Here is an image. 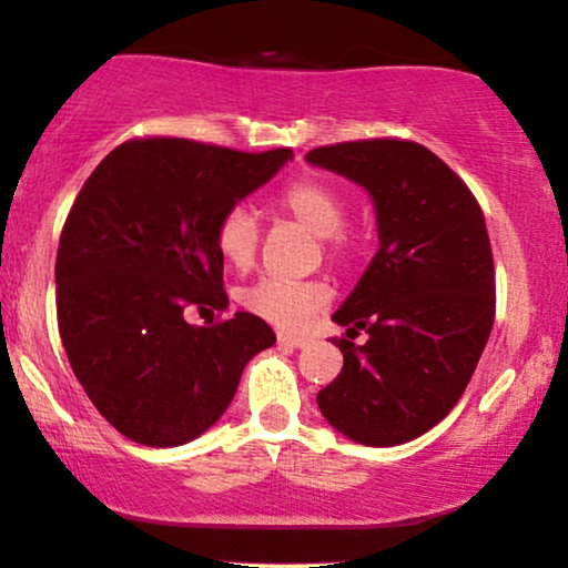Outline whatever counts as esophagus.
Listing matches in <instances>:
<instances>
[{"label":"esophagus","mask_w":568,"mask_h":568,"mask_svg":"<svg viewBox=\"0 0 568 568\" xmlns=\"http://www.w3.org/2000/svg\"><path fill=\"white\" fill-rule=\"evenodd\" d=\"M278 346L286 348V352H294V348L307 346V338H302V336H290V333H278Z\"/></svg>","instance_id":"34e87169"}]
</instances>
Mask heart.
<instances>
[{
    "mask_svg": "<svg viewBox=\"0 0 568 568\" xmlns=\"http://www.w3.org/2000/svg\"><path fill=\"white\" fill-rule=\"evenodd\" d=\"M276 209L315 232L323 258L333 268L352 266L359 253V237L344 224L348 201L336 183L325 178H300L278 193ZM214 243L227 266L237 271L251 268L261 245L258 216L243 204L230 206L216 222ZM237 300L261 321L284 331H297L310 315L328 305L331 290L321 278L263 276L240 290Z\"/></svg>",
    "mask_w": 568,
    "mask_h": 568,
    "instance_id": "1",
    "label": "heart"
}]
</instances>
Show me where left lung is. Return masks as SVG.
<instances>
[{"label":"left lung","mask_w":568,"mask_h":568,"mask_svg":"<svg viewBox=\"0 0 568 568\" xmlns=\"http://www.w3.org/2000/svg\"><path fill=\"white\" fill-rule=\"evenodd\" d=\"M307 162L375 199L379 251L333 315L344 369L317 393L331 426L369 447L422 437L463 398L496 315L484 209L447 162L410 139L315 146ZM364 329L368 341L354 345Z\"/></svg>","instance_id":"left-lung-1"}]
</instances>
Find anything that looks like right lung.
Wrapping results in <instances>:
<instances>
[{
  "label": "right lung",
  "instance_id": "add662e5",
  "mask_svg": "<svg viewBox=\"0 0 568 568\" xmlns=\"http://www.w3.org/2000/svg\"><path fill=\"white\" fill-rule=\"evenodd\" d=\"M292 158L175 136L115 146L77 193L57 253L59 336L77 379L113 429L146 447L206 432L235 398L245 364L276 344L227 307L220 216Z\"/></svg>",
  "mask_w": 568,
  "mask_h": 568
}]
</instances>
